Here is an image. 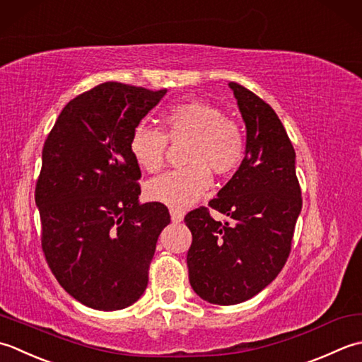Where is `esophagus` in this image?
Returning <instances> with one entry per match:
<instances>
[{"label": "esophagus", "instance_id": "esophagus-1", "mask_svg": "<svg viewBox=\"0 0 362 362\" xmlns=\"http://www.w3.org/2000/svg\"><path fill=\"white\" fill-rule=\"evenodd\" d=\"M170 216H172V222L180 223V222H182V218H184V211L176 209V208H170Z\"/></svg>", "mask_w": 362, "mask_h": 362}]
</instances>
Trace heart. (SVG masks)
<instances>
[{
	"instance_id": "heart-1",
	"label": "heart",
	"mask_w": 362,
	"mask_h": 362,
	"mask_svg": "<svg viewBox=\"0 0 362 362\" xmlns=\"http://www.w3.org/2000/svg\"><path fill=\"white\" fill-rule=\"evenodd\" d=\"M164 132L146 123H137L129 136V151L136 164L148 173L165 164L168 140L184 142L186 168L172 170L146 184L151 200L184 209L202 198L212 186V173H234L245 159V131L220 107L202 100L176 103L162 112Z\"/></svg>"
}]
</instances>
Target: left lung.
Masks as SVG:
<instances>
[{"label": "left lung", "mask_w": 362, "mask_h": 362, "mask_svg": "<svg viewBox=\"0 0 362 362\" xmlns=\"http://www.w3.org/2000/svg\"><path fill=\"white\" fill-rule=\"evenodd\" d=\"M247 128L245 159L218 190L209 208L228 217L217 222L209 209L190 211L189 281L214 305L250 300L278 276L289 257L301 189L295 150L275 110L252 90L230 83Z\"/></svg>", "instance_id": "8db88e82"}]
</instances>
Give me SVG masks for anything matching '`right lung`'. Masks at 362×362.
<instances>
[{
    "instance_id": "obj_1",
    "label": "right lung",
    "mask_w": 362,
    "mask_h": 362,
    "mask_svg": "<svg viewBox=\"0 0 362 362\" xmlns=\"http://www.w3.org/2000/svg\"><path fill=\"white\" fill-rule=\"evenodd\" d=\"M167 93L103 83L67 103L45 140L35 184L42 250L51 272L79 303L117 311L148 284L167 206L139 203L140 168L132 128Z\"/></svg>"
}]
</instances>
